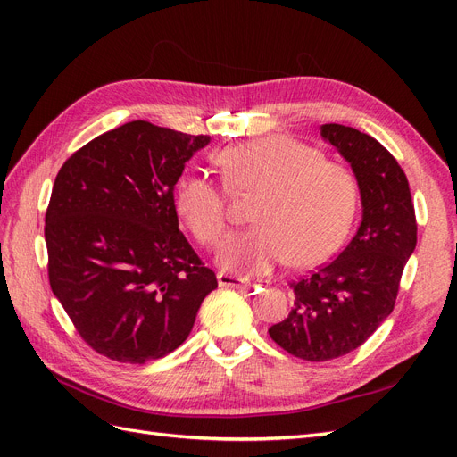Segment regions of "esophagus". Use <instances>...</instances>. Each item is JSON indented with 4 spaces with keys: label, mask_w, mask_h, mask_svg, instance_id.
Wrapping results in <instances>:
<instances>
[{
    "label": "esophagus",
    "mask_w": 457,
    "mask_h": 457,
    "mask_svg": "<svg viewBox=\"0 0 457 457\" xmlns=\"http://www.w3.org/2000/svg\"><path fill=\"white\" fill-rule=\"evenodd\" d=\"M217 282L220 287H237V289H247L252 286H259V284H252V280L247 278H237V276L227 274V272H219L217 274Z\"/></svg>",
    "instance_id": "1"
}]
</instances>
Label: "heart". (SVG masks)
Wrapping results in <instances>:
<instances>
[{"mask_svg":"<svg viewBox=\"0 0 457 457\" xmlns=\"http://www.w3.org/2000/svg\"><path fill=\"white\" fill-rule=\"evenodd\" d=\"M232 195H257L255 225L234 234L219 262L250 274L292 261L311 267L337 250L356 210V181L347 165L286 135H267L219 150ZM175 210L195 238L213 247L228 227L227 190L204 173H188L175 187Z\"/></svg>","mask_w":457,"mask_h":457,"instance_id":"b5f03b06","label":"heart"}]
</instances>
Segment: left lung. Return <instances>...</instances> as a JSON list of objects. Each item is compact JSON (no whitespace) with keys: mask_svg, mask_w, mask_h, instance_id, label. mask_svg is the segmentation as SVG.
<instances>
[{"mask_svg":"<svg viewBox=\"0 0 457 457\" xmlns=\"http://www.w3.org/2000/svg\"><path fill=\"white\" fill-rule=\"evenodd\" d=\"M320 135L351 163L362 220L336 259L292 282V312L269 328L276 345L311 362L358 349L381 326L395 309L403 270L418 242L408 179L391 152L339 123H324Z\"/></svg>","mask_w":457,"mask_h":457,"instance_id":"8db88e82","label":"left lung"}]
</instances>
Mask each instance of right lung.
I'll use <instances>...</instances> for the list:
<instances>
[{
	"mask_svg": "<svg viewBox=\"0 0 457 457\" xmlns=\"http://www.w3.org/2000/svg\"><path fill=\"white\" fill-rule=\"evenodd\" d=\"M210 143L129 121L76 150L46 213L49 284L93 351L145 364L188 337L215 272L179 230L173 190Z\"/></svg>",
	"mask_w": 457,
	"mask_h": 457,
	"instance_id": "1",
	"label": "right lung"
}]
</instances>
